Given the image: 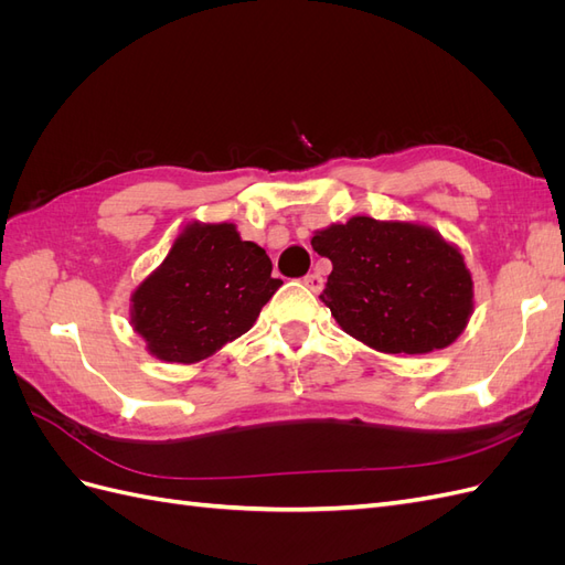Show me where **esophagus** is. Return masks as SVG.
<instances>
[{
    "mask_svg": "<svg viewBox=\"0 0 565 565\" xmlns=\"http://www.w3.org/2000/svg\"><path fill=\"white\" fill-rule=\"evenodd\" d=\"M303 285L311 289V292H320L322 289V278L320 273H309V276H303Z\"/></svg>",
    "mask_w": 565,
    "mask_h": 565,
    "instance_id": "obj_1",
    "label": "esophagus"
}]
</instances>
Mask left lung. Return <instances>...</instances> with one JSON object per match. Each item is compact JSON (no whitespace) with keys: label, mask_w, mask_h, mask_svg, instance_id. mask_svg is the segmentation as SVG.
I'll return each instance as SVG.
<instances>
[{"label":"left lung","mask_w":565,"mask_h":565,"mask_svg":"<svg viewBox=\"0 0 565 565\" xmlns=\"http://www.w3.org/2000/svg\"><path fill=\"white\" fill-rule=\"evenodd\" d=\"M332 273L320 299L347 334L384 353L446 349L467 328L473 282L461 254L417 224L353 216L311 241Z\"/></svg>","instance_id":"8db88e82"}]
</instances>
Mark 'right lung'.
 <instances>
[{
	"instance_id": "add662e5",
	"label": "right lung",
	"mask_w": 565,
	"mask_h": 565,
	"mask_svg": "<svg viewBox=\"0 0 565 565\" xmlns=\"http://www.w3.org/2000/svg\"><path fill=\"white\" fill-rule=\"evenodd\" d=\"M268 254L233 224H191L136 289L131 322L167 363H198L245 334L282 285Z\"/></svg>"
}]
</instances>
